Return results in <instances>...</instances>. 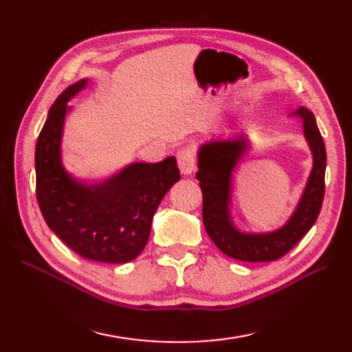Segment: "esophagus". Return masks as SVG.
<instances>
[{"mask_svg": "<svg viewBox=\"0 0 352 352\" xmlns=\"http://www.w3.org/2000/svg\"><path fill=\"white\" fill-rule=\"evenodd\" d=\"M177 162L182 174H192L195 170V154H193V149L190 146H182L177 151Z\"/></svg>", "mask_w": 352, "mask_h": 352, "instance_id": "1", "label": "esophagus"}]
</instances>
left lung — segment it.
Instances as JSON below:
<instances>
[{
  "label": "left lung",
  "instance_id": "1",
  "mask_svg": "<svg viewBox=\"0 0 352 352\" xmlns=\"http://www.w3.org/2000/svg\"><path fill=\"white\" fill-rule=\"evenodd\" d=\"M301 119L304 136L313 154V169L295 213L280 230L263 234L241 233L230 218L231 177L245 153V136L233 140H213L198 153L197 180L203 190V221L213 243L228 257L241 261H274L294 248L316 222L325 193V144L316 125L315 115L300 107L295 113Z\"/></svg>",
  "mask_w": 352,
  "mask_h": 352
}]
</instances>
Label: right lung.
Returning a JSON list of instances; mask_svg holds the SVG:
<instances>
[{"mask_svg":"<svg viewBox=\"0 0 352 352\" xmlns=\"http://www.w3.org/2000/svg\"><path fill=\"white\" fill-rule=\"evenodd\" d=\"M87 83L65 89L48 111L37 138L36 197L45 222L81 257L126 263L148 242L153 216L166 192L180 180L175 157L159 163H133L100 184L72 178L60 160L68 101Z\"/></svg>","mask_w":352,"mask_h":352,"instance_id":"add662e5","label":"right lung"}]
</instances>
